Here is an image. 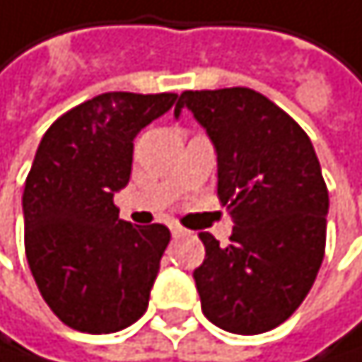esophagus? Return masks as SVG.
<instances>
[{
    "instance_id": "1",
    "label": "esophagus",
    "mask_w": 362,
    "mask_h": 362,
    "mask_svg": "<svg viewBox=\"0 0 362 362\" xmlns=\"http://www.w3.org/2000/svg\"><path fill=\"white\" fill-rule=\"evenodd\" d=\"M172 234H175V236H181V234H185V228H181L179 223H172Z\"/></svg>"
}]
</instances>
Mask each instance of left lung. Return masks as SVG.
<instances>
[{
  "instance_id": "1",
  "label": "left lung",
  "mask_w": 362,
  "mask_h": 362,
  "mask_svg": "<svg viewBox=\"0 0 362 362\" xmlns=\"http://www.w3.org/2000/svg\"><path fill=\"white\" fill-rule=\"evenodd\" d=\"M212 139L218 201L234 230L228 245L201 232L194 269L201 310L232 334H263L287 321L312 290L325 257L329 197L314 146L298 123L252 88L185 90Z\"/></svg>"
}]
</instances>
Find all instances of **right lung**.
Masks as SVG:
<instances>
[{
	"mask_svg": "<svg viewBox=\"0 0 362 362\" xmlns=\"http://www.w3.org/2000/svg\"><path fill=\"white\" fill-rule=\"evenodd\" d=\"M175 101V93H103L62 115L37 148L21 199L26 259L72 329L119 332L148 310L170 230L121 221L112 199L130 181L134 136Z\"/></svg>",
	"mask_w": 362,
	"mask_h": 362,
	"instance_id": "obj_1",
	"label": "right lung"
}]
</instances>
